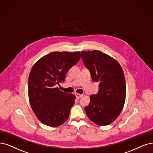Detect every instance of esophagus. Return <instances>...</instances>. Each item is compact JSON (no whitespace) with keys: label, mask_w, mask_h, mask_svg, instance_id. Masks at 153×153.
<instances>
[{"label":"esophagus","mask_w":153,"mask_h":153,"mask_svg":"<svg viewBox=\"0 0 153 153\" xmlns=\"http://www.w3.org/2000/svg\"><path fill=\"white\" fill-rule=\"evenodd\" d=\"M75 95H76L77 99H79L80 98H81L82 97V94H78V93H76Z\"/></svg>","instance_id":"esophagus-1"}]
</instances>
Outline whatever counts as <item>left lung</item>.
<instances>
[{
    "label": "left lung",
    "mask_w": 153,
    "mask_h": 153,
    "mask_svg": "<svg viewBox=\"0 0 153 153\" xmlns=\"http://www.w3.org/2000/svg\"><path fill=\"white\" fill-rule=\"evenodd\" d=\"M81 57L93 81L99 82L98 93L90 97L86 113L94 123L108 126L119 116L125 104L126 85L122 68L115 59L99 50L81 52Z\"/></svg>",
    "instance_id": "left-lung-1"
}]
</instances>
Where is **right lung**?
Instances as JSON below:
<instances>
[{"mask_svg":"<svg viewBox=\"0 0 153 153\" xmlns=\"http://www.w3.org/2000/svg\"><path fill=\"white\" fill-rule=\"evenodd\" d=\"M81 58L79 52H53L33 65L28 78V97L38 119L50 127H58L68 119L76 96L60 91L70 68Z\"/></svg>","mask_w":153,"mask_h":153,"instance_id":"add662e5","label":"right lung"}]
</instances>
